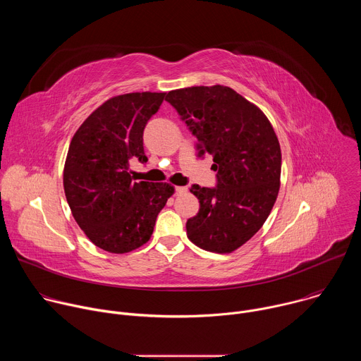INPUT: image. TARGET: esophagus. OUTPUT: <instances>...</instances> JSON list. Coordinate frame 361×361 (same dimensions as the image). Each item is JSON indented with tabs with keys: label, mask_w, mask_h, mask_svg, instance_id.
Masks as SVG:
<instances>
[{
	"label": "esophagus",
	"mask_w": 361,
	"mask_h": 361,
	"mask_svg": "<svg viewBox=\"0 0 361 361\" xmlns=\"http://www.w3.org/2000/svg\"><path fill=\"white\" fill-rule=\"evenodd\" d=\"M187 187H184V185H178V187H176V192L177 194H184V192H187Z\"/></svg>",
	"instance_id": "1"
}]
</instances>
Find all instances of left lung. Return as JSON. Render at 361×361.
Masks as SVG:
<instances>
[{
    "mask_svg": "<svg viewBox=\"0 0 361 361\" xmlns=\"http://www.w3.org/2000/svg\"><path fill=\"white\" fill-rule=\"evenodd\" d=\"M166 99L197 137L198 156L212 154L217 187L192 184L198 213L187 237L200 248L226 254L259 231L277 200L281 149L266 114L226 85L173 90Z\"/></svg>",
    "mask_w": 361,
    "mask_h": 361,
    "instance_id": "1",
    "label": "left lung"
}]
</instances>
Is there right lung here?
<instances>
[{"mask_svg":"<svg viewBox=\"0 0 361 361\" xmlns=\"http://www.w3.org/2000/svg\"><path fill=\"white\" fill-rule=\"evenodd\" d=\"M166 92H130L107 99L75 131L64 164L73 217L99 248L114 254L144 245L174 194L169 183L133 181L130 159L145 163L142 131Z\"/></svg>","mask_w":361,"mask_h":361,"instance_id":"add662e5","label":"right lung"}]
</instances>
